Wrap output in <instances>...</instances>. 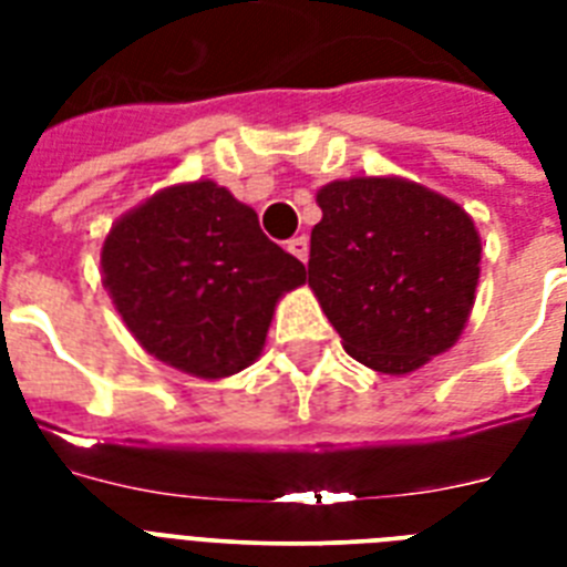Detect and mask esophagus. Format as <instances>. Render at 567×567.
Returning a JSON list of instances; mask_svg holds the SVG:
<instances>
[{"label":"esophagus","mask_w":567,"mask_h":567,"mask_svg":"<svg viewBox=\"0 0 567 567\" xmlns=\"http://www.w3.org/2000/svg\"><path fill=\"white\" fill-rule=\"evenodd\" d=\"M288 252H291L293 258H300L302 265L309 261V238L306 235H297V238L288 240Z\"/></svg>","instance_id":"obj_1"}]
</instances>
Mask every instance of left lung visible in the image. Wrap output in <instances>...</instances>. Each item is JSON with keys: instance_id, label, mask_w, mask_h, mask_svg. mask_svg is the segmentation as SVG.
I'll list each match as a JSON object with an SVG mask.
<instances>
[{"instance_id": "obj_1", "label": "left lung", "mask_w": 567, "mask_h": 567, "mask_svg": "<svg viewBox=\"0 0 567 567\" xmlns=\"http://www.w3.org/2000/svg\"><path fill=\"white\" fill-rule=\"evenodd\" d=\"M309 288L355 362L405 377L467 327L483 240L450 196L403 176H350L318 190Z\"/></svg>"}]
</instances>
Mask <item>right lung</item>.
<instances>
[{
    "instance_id": "add662e5",
    "label": "right lung",
    "mask_w": 567,
    "mask_h": 567,
    "mask_svg": "<svg viewBox=\"0 0 567 567\" xmlns=\"http://www.w3.org/2000/svg\"><path fill=\"white\" fill-rule=\"evenodd\" d=\"M100 267L137 344L199 379L256 362L279 300L306 285L302 261L212 179L179 182L128 208L102 240Z\"/></svg>"
}]
</instances>
